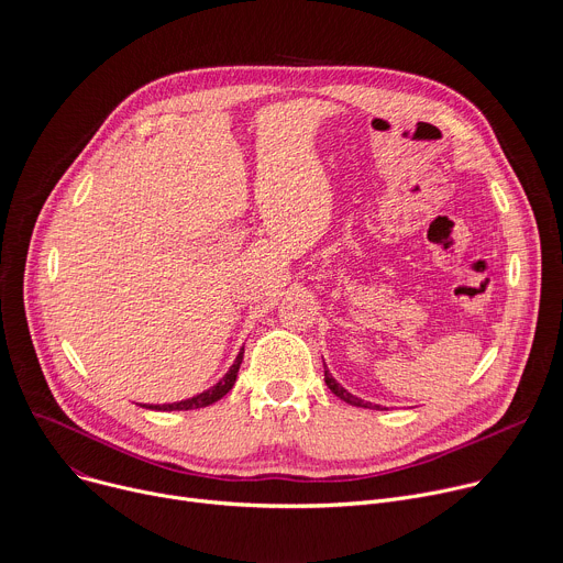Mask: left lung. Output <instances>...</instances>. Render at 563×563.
Here are the masks:
<instances>
[{"mask_svg":"<svg viewBox=\"0 0 563 563\" xmlns=\"http://www.w3.org/2000/svg\"><path fill=\"white\" fill-rule=\"evenodd\" d=\"M323 366H325V362H323ZM325 384H328V388L339 397V399H343V401H347V404H352V406H362V408H379V404H371V401H364L362 397H356V395H352V393H347L334 377H332V373L328 371V366H325Z\"/></svg>","mask_w":563,"mask_h":563,"instance_id":"8db88e82","label":"left lung"}]
</instances>
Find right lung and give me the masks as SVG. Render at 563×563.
<instances>
[{
  "label": "right lung",
  "instance_id": "add662e5",
  "mask_svg": "<svg viewBox=\"0 0 563 563\" xmlns=\"http://www.w3.org/2000/svg\"><path fill=\"white\" fill-rule=\"evenodd\" d=\"M242 356H244V347H240L238 356L233 366L227 371V375L213 384L209 390H203L199 395H192L188 399H181V401H173V404H143L145 408H150V411H190V408H203V406H211L216 404L218 399H222L235 384V377H238V371H240V364H242Z\"/></svg>",
  "mask_w": 563,
  "mask_h": 563
}]
</instances>
